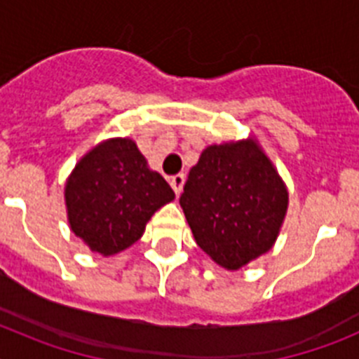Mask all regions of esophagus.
I'll return each instance as SVG.
<instances>
[{
    "instance_id": "34e87169",
    "label": "esophagus",
    "mask_w": 359,
    "mask_h": 359,
    "mask_svg": "<svg viewBox=\"0 0 359 359\" xmlns=\"http://www.w3.org/2000/svg\"><path fill=\"white\" fill-rule=\"evenodd\" d=\"M169 183L174 189V192H176V196H180L183 190V183H185V174H174V176H170Z\"/></svg>"
}]
</instances>
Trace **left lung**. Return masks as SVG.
<instances>
[{
    "label": "left lung",
    "instance_id": "8db88e82",
    "mask_svg": "<svg viewBox=\"0 0 359 359\" xmlns=\"http://www.w3.org/2000/svg\"><path fill=\"white\" fill-rule=\"evenodd\" d=\"M199 248L226 269L268 252L287 208V190L255 142L210 145L180 198Z\"/></svg>",
    "mask_w": 359,
    "mask_h": 359
}]
</instances>
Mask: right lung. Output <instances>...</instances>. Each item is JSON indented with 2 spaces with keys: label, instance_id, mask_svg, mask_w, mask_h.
Here are the masks:
<instances>
[{
  "label": "right lung",
  "instance_id": "1",
  "mask_svg": "<svg viewBox=\"0 0 359 359\" xmlns=\"http://www.w3.org/2000/svg\"><path fill=\"white\" fill-rule=\"evenodd\" d=\"M65 198L73 233L93 252L113 255L140 239L145 223L174 192L149 169L135 142L115 138L79 161Z\"/></svg>",
  "mask_w": 359,
  "mask_h": 359
}]
</instances>
